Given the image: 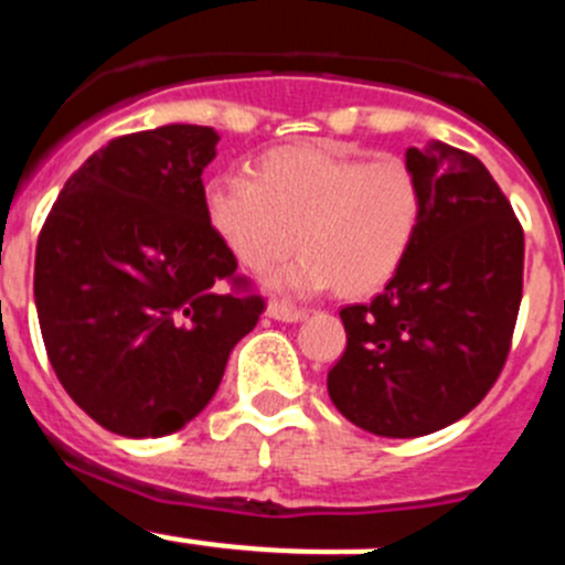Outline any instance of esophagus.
I'll use <instances>...</instances> for the list:
<instances>
[{"label":"esophagus","instance_id":"1","mask_svg":"<svg viewBox=\"0 0 565 565\" xmlns=\"http://www.w3.org/2000/svg\"><path fill=\"white\" fill-rule=\"evenodd\" d=\"M267 315L273 317V320H281V322H298L306 317V309H300V306H292L289 300H273L270 306H267Z\"/></svg>","mask_w":565,"mask_h":565}]
</instances>
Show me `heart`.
<instances>
[{
    "label": "heart",
    "instance_id": "obj_1",
    "mask_svg": "<svg viewBox=\"0 0 565 565\" xmlns=\"http://www.w3.org/2000/svg\"><path fill=\"white\" fill-rule=\"evenodd\" d=\"M422 182L399 157H361L337 143L270 151L250 179L217 177L204 188L212 232L248 270L281 262L270 276L289 292L331 287L364 298L394 278L408 259L422 223Z\"/></svg>",
    "mask_w": 565,
    "mask_h": 565
}]
</instances>
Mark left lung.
Returning a JSON list of instances; mask_svg holds the SVG:
<instances>
[{"mask_svg":"<svg viewBox=\"0 0 565 565\" xmlns=\"http://www.w3.org/2000/svg\"><path fill=\"white\" fill-rule=\"evenodd\" d=\"M405 162L422 182V223L392 281L339 311L348 333L328 394L353 425L414 439L467 416L500 377L522 303L524 232L469 151L430 143Z\"/></svg>","mask_w":565,"mask_h":565,"instance_id":"1","label":"left lung"}]
</instances>
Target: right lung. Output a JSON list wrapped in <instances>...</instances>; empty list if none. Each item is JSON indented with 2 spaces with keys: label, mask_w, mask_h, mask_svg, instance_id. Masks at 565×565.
<instances>
[{
  "label": "right lung",
  "mask_w": 565,
  "mask_h": 565,
  "mask_svg": "<svg viewBox=\"0 0 565 565\" xmlns=\"http://www.w3.org/2000/svg\"><path fill=\"white\" fill-rule=\"evenodd\" d=\"M217 140L193 124L115 137L71 173L38 237L54 375L118 436L157 439L199 416L267 306L206 223Z\"/></svg>",
  "instance_id": "right-lung-1"
}]
</instances>
